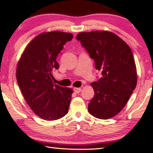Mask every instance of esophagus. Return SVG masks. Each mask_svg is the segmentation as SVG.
Wrapping results in <instances>:
<instances>
[{"label":"esophagus","mask_w":153,"mask_h":153,"mask_svg":"<svg viewBox=\"0 0 153 153\" xmlns=\"http://www.w3.org/2000/svg\"><path fill=\"white\" fill-rule=\"evenodd\" d=\"M74 91L76 94H79L80 92L81 91V88H79V87H74Z\"/></svg>","instance_id":"34e87169"}]
</instances>
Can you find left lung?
<instances>
[{"mask_svg": "<svg viewBox=\"0 0 153 153\" xmlns=\"http://www.w3.org/2000/svg\"><path fill=\"white\" fill-rule=\"evenodd\" d=\"M76 39L102 75L91 83L95 96L88 111L97 119H111L123 108L136 87L137 71L131 50L123 40L108 31L81 32Z\"/></svg>", "mask_w": 153, "mask_h": 153, "instance_id": "left-lung-1", "label": "left lung"}]
</instances>
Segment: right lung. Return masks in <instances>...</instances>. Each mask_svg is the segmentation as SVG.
Masks as SVG:
<instances>
[{
	"label": "right lung",
	"mask_w": 153,
	"mask_h": 153,
	"mask_svg": "<svg viewBox=\"0 0 153 153\" xmlns=\"http://www.w3.org/2000/svg\"><path fill=\"white\" fill-rule=\"evenodd\" d=\"M73 35L43 32L29 42L17 66L16 78L27 104L41 119L53 121L68 113L73 90L53 84V71L59 68L57 55Z\"/></svg>",
	"instance_id": "right-lung-1"
}]
</instances>
